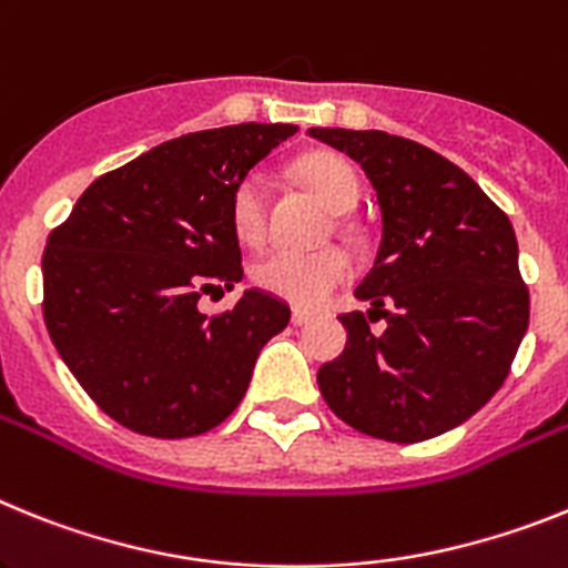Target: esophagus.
<instances>
[{"instance_id":"34e87169","label":"esophagus","mask_w":568,"mask_h":568,"mask_svg":"<svg viewBox=\"0 0 568 568\" xmlns=\"http://www.w3.org/2000/svg\"><path fill=\"white\" fill-rule=\"evenodd\" d=\"M291 323H294V325H308V323H312V314L300 312V308H297V312L291 314Z\"/></svg>"}]
</instances>
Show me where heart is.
<instances>
[{
	"instance_id": "obj_1",
	"label": "heart",
	"mask_w": 568,
	"mask_h": 568,
	"mask_svg": "<svg viewBox=\"0 0 568 568\" xmlns=\"http://www.w3.org/2000/svg\"><path fill=\"white\" fill-rule=\"evenodd\" d=\"M300 180L325 209L345 214L359 202V180L354 168L334 154H308L297 165ZM231 223L243 243L256 245L268 231V182L263 171H251L231 196ZM352 254L339 245L320 251L274 248L254 263V283L274 297L300 308H317L352 277Z\"/></svg>"
}]
</instances>
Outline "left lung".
Returning a JSON list of instances; mask_svg holds the SVG:
<instances>
[{
    "label": "left lung",
    "instance_id": "obj_1",
    "mask_svg": "<svg viewBox=\"0 0 568 568\" xmlns=\"http://www.w3.org/2000/svg\"><path fill=\"white\" fill-rule=\"evenodd\" d=\"M308 134L366 171L383 220L374 268L354 291L372 312L339 317L348 339L320 366V392L368 437H437L491 400L529 325L515 229L463 168L420 142L345 128ZM374 313L386 333L371 332Z\"/></svg>",
    "mask_w": 568,
    "mask_h": 568
}]
</instances>
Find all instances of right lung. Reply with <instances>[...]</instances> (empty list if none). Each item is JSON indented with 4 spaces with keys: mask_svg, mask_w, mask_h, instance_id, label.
<instances>
[{
    "mask_svg": "<svg viewBox=\"0 0 568 568\" xmlns=\"http://www.w3.org/2000/svg\"><path fill=\"white\" fill-rule=\"evenodd\" d=\"M294 131L245 122L162 142L93 180L48 236V334L91 400L131 432L176 440L220 426L288 325V305L260 288L214 317L196 303L243 280L231 196Z\"/></svg>",
    "mask_w": 568,
    "mask_h": 568,
    "instance_id": "add662e5",
    "label": "right lung"
}]
</instances>
